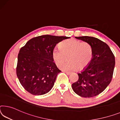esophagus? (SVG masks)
<instances>
[{
  "label": "esophagus",
  "instance_id": "1",
  "mask_svg": "<svg viewBox=\"0 0 120 120\" xmlns=\"http://www.w3.org/2000/svg\"><path fill=\"white\" fill-rule=\"evenodd\" d=\"M63 72L64 73H65L66 74H67V75H69L70 74H71V73H70V72H69V71H63Z\"/></svg>",
  "mask_w": 120,
  "mask_h": 120
}]
</instances>
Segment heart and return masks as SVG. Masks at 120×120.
Wrapping results in <instances>:
<instances>
[{"label": "heart", "mask_w": 120, "mask_h": 120, "mask_svg": "<svg viewBox=\"0 0 120 120\" xmlns=\"http://www.w3.org/2000/svg\"><path fill=\"white\" fill-rule=\"evenodd\" d=\"M52 56L57 66L64 61L67 56L68 61L61 64L60 68L62 70L71 71L86 67L92 59V50L89 43L70 39L60 43L59 48L53 49Z\"/></svg>", "instance_id": "b5f03b06"}]
</instances>
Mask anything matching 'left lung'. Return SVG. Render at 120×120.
<instances>
[{
    "label": "left lung",
    "mask_w": 120,
    "mask_h": 120,
    "mask_svg": "<svg viewBox=\"0 0 120 120\" xmlns=\"http://www.w3.org/2000/svg\"><path fill=\"white\" fill-rule=\"evenodd\" d=\"M75 38L90 45L92 56L88 65L77 73L79 79L72 84V89L82 97H93L101 94L111 83L115 67V56L107 44L97 38L90 36Z\"/></svg>",
    "instance_id": "obj_1"
}]
</instances>
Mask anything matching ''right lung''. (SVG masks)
Wrapping results in <instances>:
<instances>
[{"label":"right lung","mask_w":120,"mask_h":120,"mask_svg":"<svg viewBox=\"0 0 120 120\" xmlns=\"http://www.w3.org/2000/svg\"><path fill=\"white\" fill-rule=\"evenodd\" d=\"M70 37L43 35L29 40L19 51L16 75L28 92L43 95L50 91L61 72L53 59L52 53L57 44Z\"/></svg>","instance_id":"add662e5"}]
</instances>
